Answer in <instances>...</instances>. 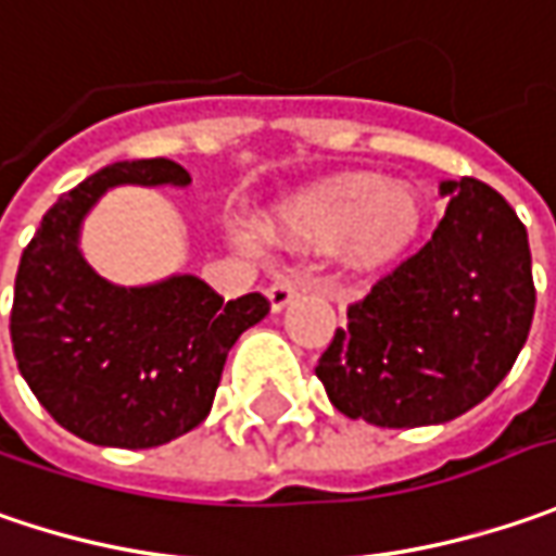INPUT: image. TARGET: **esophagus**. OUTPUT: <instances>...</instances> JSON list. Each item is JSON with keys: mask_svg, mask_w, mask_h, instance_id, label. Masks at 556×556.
<instances>
[{"mask_svg": "<svg viewBox=\"0 0 556 556\" xmlns=\"http://www.w3.org/2000/svg\"><path fill=\"white\" fill-rule=\"evenodd\" d=\"M311 286H314V279L307 277H279L277 282H270V289H267L270 307H274V311H282V307L292 302L302 289H311Z\"/></svg>", "mask_w": 556, "mask_h": 556, "instance_id": "obj_1", "label": "esophagus"}]
</instances>
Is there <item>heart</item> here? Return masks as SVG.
I'll return each instance as SVG.
<instances>
[{"mask_svg": "<svg viewBox=\"0 0 556 556\" xmlns=\"http://www.w3.org/2000/svg\"><path fill=\"white\" fill-rule=\"evenodd\" d=\"M282 224L292 239L311 245H339L354 236V254L364 264H382L414 239L420 202L407 189L354 174L299 195L282 211Z\"/></svg>", "mask_w": 556, "mask_h": 556, "instance_id": "obj_1", "label": "heart"}]
</instances>
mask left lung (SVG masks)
<instances>
[{
    "mask_svg": "<svg viewBox=\"0 0 556 556\" xmlns=\"http://www.w3.org/2000/svg\"><path fill=\"white\" fill-rule=\"evenodd\" d=\"M445 217L349 304L317 364L351 420L414 429L467 414L510 374L535 314L526 227L489 182H442Z\"/></svg>",
    "mask_w": 556,
    "mask_h": 556,
    "instance_id": "obj_1",
    "label": "left lung"
}]
</instances>
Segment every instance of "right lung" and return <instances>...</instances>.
<instances>
[{"mask_svg":"<svg viewBox=\"0 0 556 556\" xmlns=\"http://www.w3.org/2000/svg\"><path fill=\"white\" fill-rule=\"evenodd\" d=\"M117 182L186 186L177 161H121L46 211L14 277L12 349L30 392L84 442L155 447L205 420L236 339L270 302H227L199 277L121 289L77 249L80 220Z\"/></svg>","mask_w":556,"mask_h":556,"instance_id":"obj_1","label":"right lung"}]
</instances>
